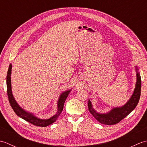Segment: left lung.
I'll list each match as a JSON object with an SVG mask.
<instances>
[{"label": "left lung", "instance_id": "1", "mask_svg": "<svg viewBox=\"0 0 147 147\" xmlns=\"http://www.w3.org/2000/svg\"><path fill=\"white\" fill-rule=\"evenodd\" d=\"M136 83L135 88L131 96L130 99L125 105L120 107H115L112 109L107 113L100 114L96 112L92 107V102L88 100V107L90 113L100 123L106 124V125H113L115 124L126 117L131 112L135 109L136 106L139 102L140 93H141L142 81L141 76L138 71V67L136 66Z\"/></svg>", "mask_w": 147, "mask_h": 147}]
</instances>
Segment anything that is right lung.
Here are the masks:
<instances>
[{"instance_id": "add662e5", "label": "right lung", "mask_w": 147, "mask_h": 147, "mask_svg": "<svg viewBox=\"0 0 147 147\" xmlns=\"http://www.w3.org/2000/svg\"><path fill=\"white\" fill-rule=\"evenodd\" d=\"M11 69H12V64H10L8 69L7 74V79H6V83H7V93L8 96V99L9 103H10L11 107L13 109V111L16 114L18 115L19 117L23 119L25 121L29 122L31 124L36 126L40 127H46L50 124H52L53 123L57 120L59 115L61 114V112L63 110V107L65 99L67 98L69 93L71 92V90H67L62 93H61L59 98L57 102V112L54 115H53L51 118L47 119H42L36 117L33 114L30 113L25 111L24 109H22L20 105H18L16 101L15 100L13 95L12 93L11 90Z\"/></svg>"}]
</instances>
